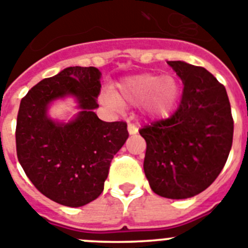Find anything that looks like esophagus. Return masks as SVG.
<instances>
[{"label":"esophagus","mask_w":248,"mask_h":248,"mask_svg":"<svg viewBox=\"0 0 248 248\" xmlns=\"http://www.w3.org/2000/svg\"><path fill=\"white\" fill-rule=\"evenodd\" d=\"M128 131H129V134H130V135L137 134L138 126L135 125V124H133V123H129V124H128Z\"/></svg>","instance_id":"1"}]
</instances>
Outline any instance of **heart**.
I'll list each match as a JSON object with an SVG mask.
<instances>
[{"instance_id": "1", "label": "heart", "mask_w": 248, "mask_h": 248, "mask_svg": "<svg viewBox=\"0 0 248 248\" xmlns=\"http://www.w3.org/2000/svg\"><path fill=\"white\" fill-rule=\"evenodd\" d=\"M180 87L174 77L140 74L124 80L114 97H107L111 104H141L150 115H166L172 110L179 98Z\"/></svg>"}]
</instances>
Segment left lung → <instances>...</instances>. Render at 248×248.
Listing matches in <instances>:
<instances>
[{"label":"left lung","mask_w":248,"mask_h":248,"mask_svg":"<svg viewBox=\"0 0 248 248\" xmlns=\"http://www.w3.org/2000/svg\"><path fill=\"white\" fill-rule=\"evenodd\" d=\"M168 64L183 80V95L171 117L139 130L146 141L144 172L159 196L187 199L220 175L232 146L233 119L226 89L209 71L181 61Z\"/></svg>","instance_id":"obj_1"}]
</instances>
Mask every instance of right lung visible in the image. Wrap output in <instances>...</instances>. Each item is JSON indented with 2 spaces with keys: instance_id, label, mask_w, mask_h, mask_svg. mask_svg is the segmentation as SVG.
I'll return each instance as SVG.
<instances>
[{
  "instance_id": "add662e5",
  "label": "right lung",
  "mask_w": 248,
  "mask_h": 248,
  "mask_svg": "<svg viewBox=\"0 0 248 248\" xmlns=\"http://www.w3.org/2000/svg\"><path fill=\"white\" fill-rule=\"evenodd\" d=\"M100 72L95 67H68L37 83L19 104L17 157L31 183L50 200L79 207L95 200L114 155L128 139L125 122H103ZM73 95L82 111L67 124L47 118L50 101Z\"/></svg>"
}]
</instances>
